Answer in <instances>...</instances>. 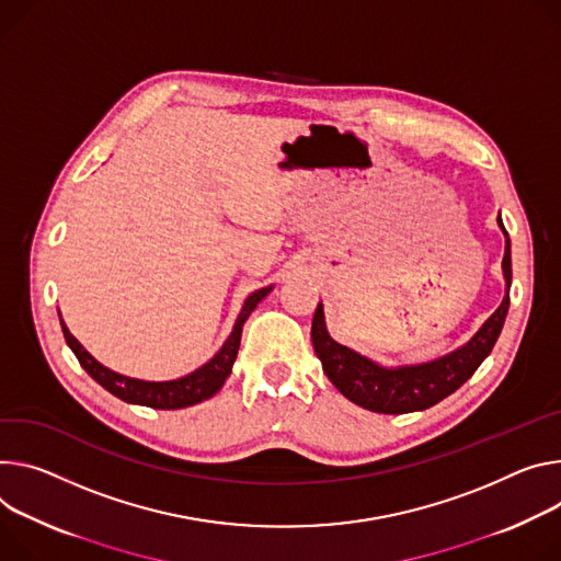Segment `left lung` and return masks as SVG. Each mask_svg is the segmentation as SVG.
I'll use <instances>...</instances> for the list:
<instances>
[{"label":"left lung","mask_w":561,"mask_h":561,"mask_svg":"<svg viewBox=\"0 0 561 561\" xmlns=\"http://www.w3.org/2000/svg\"><path fill=\"white\" fill-rule=\"evenodd\" d=\"M496 224L505 234V252L501 262L505 277V297L501 301V307L483 322V327L474 333V337L468 344L458 346L456 351L443 355V358L423 365L382 367L365 358L358 351L335 342L327 331L322 301L318 304L311 327L313 348L318 358L322 360L324 374L344 398L378 414L421 412L454 393L479 369V365L490 355L503 329L507 307H511V239H507L501 217L496 219Z\"/></svg>","instance_id":"8db88e82"}]
</instances>
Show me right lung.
Here are the masks:
<instances>
[{
  "mask_svg": "<svg viewBox=\"0 0 561 561\" xmlns=\"http://www.w3.org/2000/svg\"><path fill=\"white\" fill-rule=\"evenodd\" d=\"M273 290V286L260 288L248 295V299L243 301L241 313L234 322V329L230 333V337L224 342V346L217 351V355L213 360H208L203 367H198L196 371L176 378V380H165V382H149V380H138V378H129V376H121L112 369H107L105 365H100L93 355L71 335V331L67 329V324L60 318L62 324V333L65 340L69 344V348L76 353L78 363L82 365V369L100 385L105 387L110 393H114L116 398L131 402V404H145V407H154V410H183V407L196 404L201 400L213 398L226 382V378L232 371L237 351H239V342H241V331L243 324L248 320V316L257 309V304ZM60 316V313H58Z\"/></svg>",
  "mask_w": 561,
  "mask_h": 561,
  "instance_id": "add662e5",
  "label": "right lung"
}]
</instances>
